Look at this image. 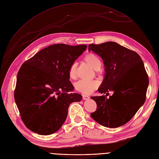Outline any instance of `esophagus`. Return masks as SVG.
Wrapping results in <instances>:
<instances>
[{"label":"esophagus","instance_id":"obj_1","mask_svg":"<svg viewBox=\"0 0 159 159\" xmlns=\"http://www.w3.org/2000/svg\"><path fill=\"white\" fill-rule=\"evenodd\" d=\"M82 98H83V100H84V101H86V100H88L89 98V97L84 95H82Z\"/></svg>","mask_w":159,"mask_h":159}]
</instances>
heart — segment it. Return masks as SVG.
<instances>
[{
  "label": "heart",
  "mask_w": 159,
  "mask_h": 159,
  "mask_svg": "<svg viewBox=\"0 0 159 159\" xmlns=\"http://www.w3.org/2000/svg\"><path fill=\"white\" fill-rule=\"evenodd\" d=\"M84 61L92 68L97 70L100 69L101 61L95 54L90 53L84 57ZM77 64L73 62L69 68V76L71 79H75L77 77ZM98 86V82L95 80H80L75 84V88L80 92L84 94H91Z\"/></svg>",
  "instance_id": "heart-1"
}]
</instances>
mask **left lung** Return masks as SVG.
<instances>
[{
	"label": "left lung",
	"instance_id": "obj_1",
	"mask_svg": "<svg viewBox=\"0 0 159 159\" xmlns=\"http://www.w3.org/2000/svg\"><path fill=\"white\" fill-rule=\"evenodd\" d=\"M91 50L102 58L105 75L98 89L101 93L113 94L91 97L97 110L91 116L103 126L115 128L126 124L146 101L149 79L144 63L135 52L114 42L89 44Z\"/></svg>",
	"mask_w": 159,
	"mask_h": 159
}]
</instances>
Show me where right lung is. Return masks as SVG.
<instances>
[{
    "label": "right lung",
    "mask_w": 159,
    "mask_h": 159,
    "mask_svg": "<svg viewBox=\"0 0 159 159\" xmlns=\"http://www.w3.org/2000/svg\"><path fill=\"white\" fill-rule=\"evenodd\" d=\"M86 45H51L25 62L18 72L14 93L15 103L26 126L39 135L59 129L68 107L82 96L71 93L69 68L86 49Z\"/></svg>",
    "instance_id": "obj_1"
}]
</instances>
